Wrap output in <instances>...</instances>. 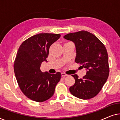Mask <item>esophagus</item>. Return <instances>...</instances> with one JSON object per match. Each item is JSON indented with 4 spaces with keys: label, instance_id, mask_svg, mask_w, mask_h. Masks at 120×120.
<instances>
[{
    "label": "esophagus",
    "instance_id": "1",
    "mask_svg": "<svg viewBox=\"0 0 120 120\" xmlns=\"http://www.w3.org/2000/svg\"><path fill=\"white\" fill-rule=\"evenodd\" d=\"M61 75H62V77H65V76H68V75H67V74L64 73H62Z\"/></svg>",
    "mask_w": 120,
    "mask_h": 120
}]
</instances>
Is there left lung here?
Here are the masks:
<instances>
[{
  "mask_svg": "<svg viewBox=\"0 0 120 120\" xmlns=\"http://www.w3.org/2000/svg\"><path fill=\"white\" fill-rule=\"evenodd\" d=\"M64 38L74 42L76 51L75 61L87 69L86 74L79 79L78 75L69 91L74 96L88 99L97 95L109 74L108 55L104 44L97 37L85 30L69 33Z\"/></svg>",
  "mask_w": 120,
  "mask_h": 120,
  "instance_id": "1",
  "label": "left lung"
}]
</instances>
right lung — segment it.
<instances>
[{"label": "right lung", "instance_id": "add662e5", "mask_svg": "<svg viewBox=\"0 0 120 120\" xmlns=\"http://www.w3.org/2000/svg\"><path fill=\"white\" fill-rule=\"evenodd\" d=\"M60 34L40 33L29 38L19 46L14 62V72L20 89L32 101L42 102L55 93L61 78L57 72L51 74L41 71L42 62H47L51 45L60 38Z\"/></svg>", "mask_w": 120, "mask_h": 120}]
</instances>
